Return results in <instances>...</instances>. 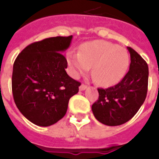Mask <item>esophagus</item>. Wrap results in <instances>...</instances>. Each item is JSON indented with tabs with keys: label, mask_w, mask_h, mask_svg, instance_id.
Wrapping results in <instances>:
<instances>
[{
	"label": "esophagus",
	"mask_w": 159,
	"mask_h": 159,
	"mask_svg": "<svg viewBox=\"0 0 159 159\" xmlns=\"http://www.w3.org/2000/svg\"><path fill=\"white\" fill-rule=\"evenodd\" d=\"M86 88H87V86H86V85H85V84H82V85H81V86H80V87H79L80 91H84V90L86 89Z\"/></svg>",
	"instance_id": "1"
}]
</instances>
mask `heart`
I'll return each mask as SVG.
<instances>
[{
	"label": "heart",
	"mask_w": 159,
	"mask_h": 159,
	"mask_svg": "<svg viewBox=\"0 0 159 159\" xmlns=\"http://www.w3.org/2000/svg\"><path fill=\"white\" fill-rule=\"evenodd\" d=\"M67 62L74 75L86 73L92 67L95 81L102 87L118 83L127 72L129 55L125 48L106 41L84 43L79 53H70Z\"/></svg>",
	"instance_id": "1"
}]
</instances>
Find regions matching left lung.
Segmentation results:
<instances>
[{"instance_id": "obj_1", "label": "left lung", "mask_w": 159, "mask_h": 159, "mask_svg": "<svg viewBox=\"0 0 159 159\" xmlns=\"http://www.w3.org/2000/svg\"><path fill=\"white\" fill-rule=\"evenodd\" d=\"M127 48L130 54L129 70L116 86L98 88L99 98L92 106L96 119L106 125L126 123L138 112L147 96L148 64L135 50Z\"/></svg>"}]
</instances>
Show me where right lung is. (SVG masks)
<instances>
[{
  "mask_svg": "<svg viewBox=\"0 0 159 159\" xmlns=\"http://www.w3.org/2000/svg\"><path fill=\"white\" fill-rule=\"evenodd\" d=\"M72 39L57 36L34 42L14 62V101L21 114L36 125L57 123L67 112L70 98L78 92L81 83L67 75V59L61 53Z\"/></svg>",
  "mask_w": 159,
  "mask_h": 159,
  "instance_id": "right-lung-1",
  "label": "right lung"
}]
</instances>
